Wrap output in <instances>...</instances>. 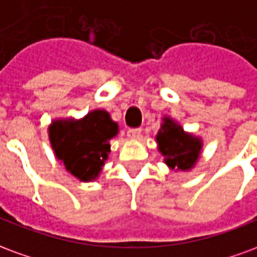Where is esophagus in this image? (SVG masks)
<instances>
[{
	"label": "esophagus",
	"instance_id": "1",
	"mask_svg": "<svg viewBox=\"0 0 257 257\" xmlns=\"http://www.w3.org/2000/svg\"><path fill=\"white\" fill-rule=\"evenodd\" d=\"M127 137L131 140H138L141 137V128H130L127 131Z\"/></svg>",
	"mask_w": 257,
	"mask_h": 257
}]
</instances>
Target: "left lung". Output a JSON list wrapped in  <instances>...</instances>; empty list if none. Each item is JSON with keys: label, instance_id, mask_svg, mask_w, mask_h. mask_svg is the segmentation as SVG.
Listing matches in <instances>:
<instances>
[{"label": "left lung", "instance_id": "left-lung-1", "mask_svg": "<svg viewBox=\"0 0 257 257\" xmlns=\"http://www.w3.org/2000/svg\"><path fill=\"white\" fill-rule=\"evenodd\" d=\"M163 121L156 140L159 151L166 157L164 163L177 171L190 170L200 157L203 142L197 137L186 134L182 127L170 117H164Z\"/></svg>", "mask_w": 257, "mask_h": 257}]
</instances>
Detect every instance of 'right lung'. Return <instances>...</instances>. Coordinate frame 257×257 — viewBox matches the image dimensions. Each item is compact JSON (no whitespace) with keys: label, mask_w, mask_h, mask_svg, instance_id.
Returning a JSON list of instances; mask_svg holds the SVG:
<instances>
[{"label":"right lung","mask_w":257,"mask_h":257,"mask_svg":"<svg viewBox=\"0 0 257 257\" xmlns=\"http://www.w3.org/2000/svg\"><path fill=\"white\" fill-rule=\"evenodd\" d=\"M116 134L117 124L101 109L91 110L80 120H54L49 127L56 157L69 174L83 182L98 177L110 152L109 140Z\"/></svg>","instance_id":"obj_1"}]
</instances>
